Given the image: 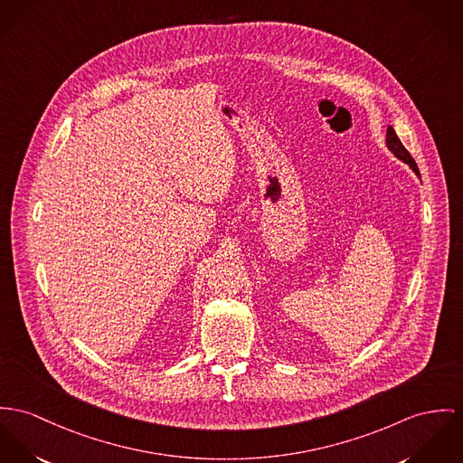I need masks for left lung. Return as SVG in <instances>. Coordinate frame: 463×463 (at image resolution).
Instances as JSON below:
<instances>
[{"label": "left lung", "mask_w": 463, "mask_h": 463, "mask_svg": "<svg viewBox=\"0 0 463 463\" xmlns=\"http://www.w3.org/2000/svg\"><path fill=\"white\" fill-rule=\"evenodd\" d=\"M386 146H388V149L392 151V155H394L398 160L405 162V164L416 173V176H420V169H418L414 158L411 156V153L405 149V146L398 139V136H396V132L392 130V127H388V132H386Z\"/></svg>", "instance_id": "obj_1"}]
</instances>
